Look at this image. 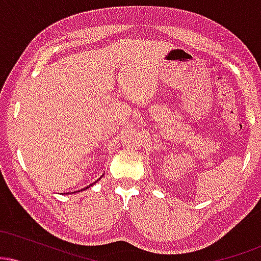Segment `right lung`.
Returning a JSON list of instances; mask_svg holds the SVG:
<instances>
[{
	"label": "right lung",
	"instance_id": "1",
	"mask_svg": "<svg viewBox=\"0 0 261 261\" xmlns=\"http://www.w3.org/2000/svg\"><path fill=\"white\" fill-rule=\"evenodd\" d=\"M92 185H93V184H91V185H89V187H92ZM86 189H88V187H87V188H85V189H83V190H86ZM70 194H71V193H70ZM72 194H73V193H72ZM66 195H67V193H66Z\"/></svg>",
	"mask_w": 261,
	"mask_h": 261
}]
</instances>
